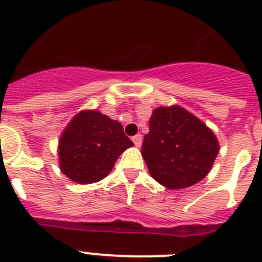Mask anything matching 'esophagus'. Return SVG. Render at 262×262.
Returning a JSON list of instances; mask_svg holds the SVG:
<instances>
[{
  "label": "esophagus",
  "mask_w": 262,
  "mask_h": 262,
  "mask_svg": "<svg viewBox=\"0 0 262 262\" xmlns=\"http://www.w3.org/2000/svg\"><path fill=\"white\" fill-rule=\"evenodd\" d=\"M133 142L136 147H140V145H142V142H143L142 135H140V134H136L135 136H133Z\"/></svg>",
  "instance_id": "1"
}]
</instances>
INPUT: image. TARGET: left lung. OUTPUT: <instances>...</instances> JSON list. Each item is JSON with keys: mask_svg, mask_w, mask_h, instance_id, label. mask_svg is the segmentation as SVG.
<instances>
[{"mask_svg": "<svg viewBox=\"0 0 262 262\" xmlns=\"http://www.w3.org/2000/svg\"><path fill=\"white\" fill-rule=\"evenodd\" d=\"M217 152L212 129L186 108L172 105L152 111L142 155L160 185L178 190L198 184L211 170Z\"/></svg>", "mask_w": 262, "mask_h": 262, "instance_id": "left-lung-1", "label": "left lung"}]
</instances>
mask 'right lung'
<instances>
[{
	"label": "right lung",
	"mask_w": 262,
	"mask_h": 262,
	"mask_svg": "<svg viewBox=\"0 0 262 262\" xmlns=\"http://www.w3.org/2000/svg\"><path fill=\"white\" fill-rule=\"evenodd\" d=\"M133 145L119 122L98 110H82L60 136V170L73 182L94 184L105 178L120 154Z\"/></svg>",
	"instance_id": "1"
}]
</instances>
